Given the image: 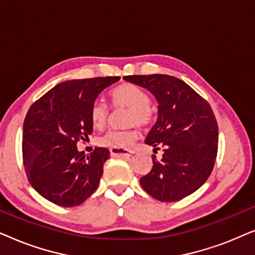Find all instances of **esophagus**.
<instances>
[{
    "instance_id": "1",
    "label": "esophagus",
    "mask_w": 255,
    "mask_h": 255,
    "mask_svg": "<svg viewBox=\"0 0 255 255\" xmlns=\"http://www.w3.org/2000/svg\"><path fill=\"white\" fill-rule=\"evenodd\" d=\"M110 153L113 156H118V158H128L133 154V151L132 149H116L111 148Z\"/></svg>"
}]
</instances>
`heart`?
<instances>
[{"label": "heart", "instance_id": "obj_1", "mask_svg": "<svg viewBox=\"0 0 255 255\" xmlns=\"http://www.w3.org/2000/svg\"><path fill=\"white\" fill-rule=\"evenodd\" d=\"M111 99L115 108H128L125 116V124H138L140 127H148L152 124L153 111L148 107L149 96L145 90L132 83H122L111 92ZM110 109L102 101H95L90 109V120L95 128L106 127L109 120ZM138 132L135 127L123 130H110L100 135L97 139L99 145L104 147L123 149L128 148L137 138Z\"/></svg>", "mask_w": 255, "mask_h": 255}]
</instances>
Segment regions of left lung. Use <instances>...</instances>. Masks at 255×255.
I'll list each match as a JSON object with an SVG mask.
<instances>
[{
	"label": "left lung",
	"instance_id": "obj_1",
	"mask_svg": "<svg viewBox=\"0 0 255 255\" xmlns=\"http://www.w3.org/2000/svg\"><path fill=\"white\" fill-rule=\"evenodd\" d=\"M149 90L158 101V120L145 142L162 147L160 161L140 179L146 193L161 202L189 196L210 176L217 156L218 125L210 104L182 80L165 74L123 78Z\"/></svg>",
	"mask_w": 255,
	"mask_h": 255
}]
</instances>
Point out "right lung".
<instances>
[{
    "label": "right lung",
    "mask_w": 255,
    "mask_h": 255,
    "mask_svg": "<svg viewBox=\"0 0 255 255\" xmlns=\"http://www.w3.org/2000/svg\"><path fill=\"white\" fill-rule=\"evenodd\" d=\"M120 76L69 80L37 100L23 125V163L33 189L60 207H76L92 196L109 159L108 148L86 155L76 144L93 132L90 109Z\"/></svg>",
    "instance_id": "1"
}]
</instances>
